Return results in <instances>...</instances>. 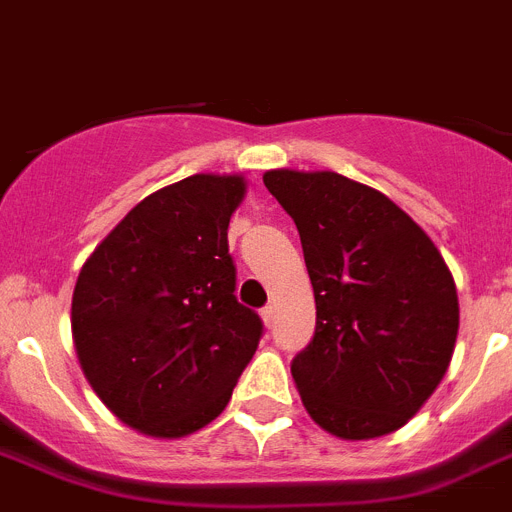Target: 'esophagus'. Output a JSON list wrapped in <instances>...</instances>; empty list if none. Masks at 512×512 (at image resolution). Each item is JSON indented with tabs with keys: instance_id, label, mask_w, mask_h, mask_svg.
I'll return each mask as SVG.
<instances>
[{
	"instance_id": "obj_1",
	"label": "esophagus",
	"mask_w": 512,
	"mask_h": 512,
	"mask_svg": "<svg viewBox=\"0 0 512 512\" xmlns=\"http://www.w3.org/2000/svg\"><path fill=\"white\" fill-rule=\"evenodd\" d=\"M262 322H265V327H273V322H275V306L273 304H268V306H262Z\"/></svg>"
}]
</instances>
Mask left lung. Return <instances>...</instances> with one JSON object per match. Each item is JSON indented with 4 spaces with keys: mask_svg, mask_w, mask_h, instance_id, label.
<instances>
[{
    "mask_svg": "<svg viewBox=\"0 0 512 512\" xmlns=\"http://www.w3.org/2000/svg\"><path fill=\"white\" fill-rule=\"evenodd\" d=\"M299 229L317 327L291 361L311 420L345 441L394 433L441 384L459 296L430 237L379 190L337 172H265Z\"/></svg>",
    "mask_w": 512,
    "mask_h": 512,
    "instance_id": "1",
    "label": "left lung"
}]
</instances>
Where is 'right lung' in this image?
Wrapping results in <instances>:
<instances>
[{
	"label": "right lung",
	"instance_id": "add662e5",
	"mask_svg": "<svg viewBox=\"0 0 512 512\" xmlns=\"http://www.w3.org/2000/svg\"><path fill=\"white\" fill-rule=\"evenodd\" d=\"M237 175H193L151 193L84 262L71 332L79 363L126 425L157 438L219 417L262 337L239 304L229 219Z\"/></svg>",
	"mask_w": 512,
	"mask_h": 512
}]
</instances>
